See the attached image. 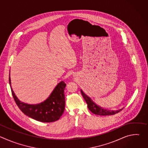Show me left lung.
I'll use <instances>...</instances> for the list:
<instances>
[{
  "mask_svg": "<svg viewBox=\"0 0 148 148\" xmlns=\"http://www.w3.org/2000/svg\"><path fill=\"white\" fill-rule=\"evenodd\" d=\"M81 92L83 98H84V99H85V101L87 103L88 108L90 110V111H91L94 114H96L98 115H112L118 113L119 111H122V110L123 109L122 108L116 111H111V110H108L107 109H103L101 107L98 106V105H97L94 102H93V101L86 94H84V92L81 90Z\"/></svg>",
  "mask_w": 148,
  "mask_h": 148,
  "instance_id": "1",
  "label": "left lung"
}]
</instances>
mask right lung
<instances>
[{
    "mask_svg": "<svg viewBox=\"0 0 148 148\" xmlns=\"http://www.w3.org/2000/svg\"><path fill=\"white\" fill-rule=\"evenodd\" d=\"M9 84L11 91L16 103L26 115L42 122H52L60 119L64 111L65 95L64 89L66 84L64 81L59 82L44 102L32 105L21 102L15 95L11 87L9 75Z\"/></svg>",
    "mask_w": 148,
    "mask_h": 148,
    "instance_id": "right-lung-1",
    "label": "right lung"
}]
</instances>
